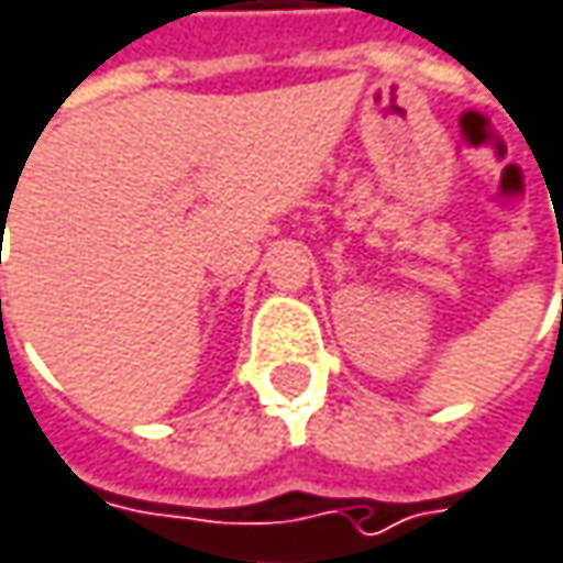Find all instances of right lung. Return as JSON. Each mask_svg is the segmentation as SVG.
I'll return each mask as SVG.
<instances>
[{
    "label": "right lung",
    "mask_w": 563,
    "mask_h": 563,
    "mask_svg": "<svg viewBox=\"0 0 563 563\" xmlns=\"http://www.w3.org/2000/svg\"><path fill=\"white\" fill-rule=\"evenodd\" d=\"M2 216H5V212H2Z\"/></svg>",
    "instance_id": "add662e5"
}]
</instances>
